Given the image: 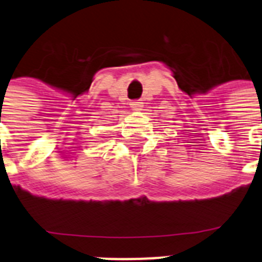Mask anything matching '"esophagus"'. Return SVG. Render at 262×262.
<instances>
[{
  "label": "esophagus",
  "instance_id": "obj_1",
  "mask_svg": "<svg viewBox=\"0 0 262 262\" xmlns=\"http://www.w3.org/2000/svg\"><path fill=\"white\" fill-rule=\"evenodd\" d=\"M143 107V102H140V101H134V102H131V108L135 111H139L142 110Z\"/></svg>",
  "mask_w": 262,
  "mask_h": 262
}]
</instances>
